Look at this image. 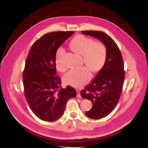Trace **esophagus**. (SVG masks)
<instances>
[{"label":"esophagus","instance_id":"obj_1","mask_svg":"<svg viewBox=\"0 0 148 148\" xmlns=\"http://www.w3.org/2000/svg\"><path fill=\"white\" fill-rule=\"evenodd\" d=\"M76 91H77V98H81V95H80V90H79V89H77L76 90Z\"/></svg>","mask_w":148,"mask_h":148}]
</instances>
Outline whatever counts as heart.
Returning a JSON list of instances; mask_svg holds the SVG:
<instances>
[{"label": "heart", "mask_w": 148, "mask_h": 148, "mask_svg": "<svg viewBox=\"0 0 148 148\" xmlns=\"http://www.w3.org/2000/svg\"><path fill=\"white\" fill-rule=\"evenodd\" d=\"M72 50L78 55H82L86 66L69 71L64 76V82L66 84L75 88H81L88 83L91 78L90 69L93 72L100 71L103 67L106 59V49L105 45L101 42H94L90 38L84 35L76 36L71 42ZM65 49L59 47L55 53L56 68L64 71L63 57Z\"/></svg>", "instance_id": "heart-1"}]
</instances>
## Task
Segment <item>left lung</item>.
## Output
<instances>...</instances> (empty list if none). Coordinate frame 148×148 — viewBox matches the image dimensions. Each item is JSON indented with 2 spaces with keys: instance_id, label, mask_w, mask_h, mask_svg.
I'll return each mask as SVG.
<instances>
[{
  "instance_id": "8db88e82",
  "label": "left lung",
  "mask_w": 148,
  "mask_h": 148,
  "mask_svg": "<svg viewBox=\"0 0 148 148\" xmlns=\"http://www.w3.org/2000/svg\"><path fill=\"white\" fill-rule=\"evenodd\" d=\"M82 32L100 40L106 49L104 65L80 92L83 98L92 103V109L85 112L86 116L92 119H99L108 115L119 102L125 79L124 62L117 45L106 33L97 31Z\"/></svg>"
}]
</instances>
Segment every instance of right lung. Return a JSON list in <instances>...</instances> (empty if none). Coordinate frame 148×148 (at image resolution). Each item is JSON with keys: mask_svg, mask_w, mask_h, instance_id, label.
Masks as SVG:
<instances>
[{"mask_svg": "<svg viewBox=\"0 0 148 148\" xmlns=\"http://www.w3.org/2000/svg\"><path fill=\"white\" fill-rule=\"evenodd\" d=\"M74 31L47 33L32 45L23 73L24 93L34 113L43 121L53 122L63 114L68 99L76 97V90L69 85L60 88L56 75L55 53Z\"/></svg>", "mask_w": 148, "mask_h": 148, "instance_id": "obj_1", "label": "right lung"}]
</instances>
